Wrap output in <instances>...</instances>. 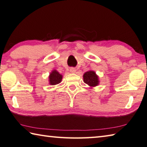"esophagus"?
<instances>
[{
  "mask_svg": "<svg viewBox=\"0 0 147 147\" xmlns=\"http://www.w3.org/2000/svg\"><path fill=\"white\" fill-rule=\"evenodd\" d=\"M70 71L71 73H75L76 71V69L75 68H71L70 69Z\"/></svg>",
  "mask_w": 147,
  "mask_h": 147,
  "instance_id": "34e87169",
  "label": "esophagus"
}]
</instances>
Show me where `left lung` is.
<instances>
[{
  "mask_svg": "<svg viewBox=\"0 0 147 147\" xmlns=\"http://www.w3.org/2000/svg\"><path fill=\"white\" fill-rule=\"evenodd\" d=\"M84 82L90 87H95L99 84L98 76L94 71H88L84 74Z\"/></svg>",
  "mask_w": 147,
  "mask_h": 147,
  "instance_id": "8db88e82",
  "label": "left lung"
}]
</instances>
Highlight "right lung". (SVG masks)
<instances>
[{
    "instance_id": "1",
    "label": "right lung",
    "mask_w": 147,
    "mask_h": 147,
    "mask_svg": "<svg viewBox=\"0 0 147 147\" xmlns=\"http://www.w3.org/2000/svg\"><path fill=\"white\" fill-rule=\"evenodd\" d=\"M62 75L59 74L56 70H54L51 71L49 76V84L54 86L60 83L62 80Z\"/></svg>"
}]
</instances>
